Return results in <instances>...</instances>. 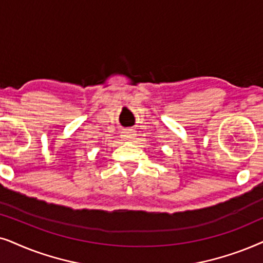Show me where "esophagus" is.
<instances>
[{
  "instance_id": "obj_1",
  "label": "esophagus",
  "mask_w": 263,
  "mask_h": 263,
  "mask_svg": "<svg viewBox=\"0 0 263 263\" xmlns=\"http://www.w3.org/2000/svg\"><path fill=\"white\" fill-rule=\"evenodd\" d=\"M121 137L124 141H132V138L135 137V132L132 129H124L121 132Z\"/></svg>"
}]
</instances>
